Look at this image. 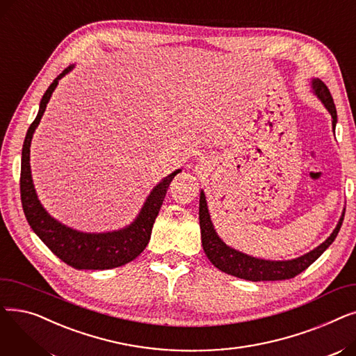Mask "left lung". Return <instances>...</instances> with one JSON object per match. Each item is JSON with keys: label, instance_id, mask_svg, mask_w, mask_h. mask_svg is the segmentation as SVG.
Returning <instances> with one entry per match:
<instances>
[{"label": "left lung", "instance_id": "obj_1", "mask_svg": "<svg viewBox=\"0 0 356 356\" xmlns=\"http://www.w3.org/2000/svg\"><path fill=\"white\" fill-rule=\"evenodd\" d=\"M312 85L314 95L322 101V104L326 106L329 114L332 115V125L334 129L336 122H338V115H336V106L327 86L321 79H313ZM343 216L345 212H342L338 225H336L330 236L313 251L294 259L270 261L255 258L228 247L225 242L218 236L213 228V223L211 220V215L208 211L207 197H204L203 192H200L199 199V223L202 234V247L204 254H207L211 263L220 271L238 278L250 280V282H277V280H289L305 271L329 248L334 238L338 236V232L343 222Z\"/></svg>", "mask_w": 356, "mask_h": 356}]
</instances>
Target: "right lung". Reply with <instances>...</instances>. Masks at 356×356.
<instances>
[{"instance_id": "obj_1", "label": "right lung", "mask_w": 356, "mask_h": 356, "mask_svg": "<svg viewBox=\"0 0 356 356\" xmlns=\"http://www.w3.org/2000/svg\"><path fill=\"white\" fill-rule=\"evenodd\" d=\"M73 67L74 65L67 66L59 76L50 83L40 101L39 114H37L35 120L31 122L26 134V140L23 144L20 176L22 203L26 219L31 229L44 242L47 248L56 257H59L63 263L76 270H109L125 266L129 261L136 259L144 251L149 241V236H152L154 220L159 215L168 186H170L175 176L180 173V168L164 177L157 186H154V189L148 195L144 207L141 208V212L138 213L136 220L127 228H122L120 231L104 234H86L72 229L56 220L54 218H51L42 207V203L37 199L34 191L30 170V145L34 131L44 114L53 90L58 86L59 81Z\"/></svg>"}]
</instances>
